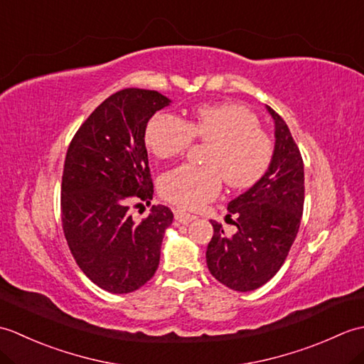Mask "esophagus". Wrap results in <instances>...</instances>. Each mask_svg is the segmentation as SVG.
<instances>
[{"mask_svg":"<svg viewBox=\"0 0 364 364\" xmlns=\"http://www.w3.org/2000/svg\"><path fill=\"white\" fill-rule=\"evenodd\" d=\"M196 215L191 214V213H186L183 210H176L175 211V220L180 222V223H189L191 220H194Z\"/></svg>","mask_w":364,"mask_h":364,"instance_id":"1","label":"esophagus"}]
</instances>
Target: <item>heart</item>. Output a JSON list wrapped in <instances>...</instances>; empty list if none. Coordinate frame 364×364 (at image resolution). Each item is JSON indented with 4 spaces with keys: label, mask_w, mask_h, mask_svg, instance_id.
<instances>
[{
    "label": "heart",
    "mask_w": 364,
    "mask_h": 364,
    "mask_svg": "<svg viewBox=\"0 0 364 364\" xmlns=\"http://www.w3.org/2000/svg\"><path fill=\"white\" fill-rule=\"evenodd\" d=\"M259 119L237 103L203 105L189 120L156 114L149 120L144 141L159 159L176 158L194 141L210 144L205 166H178L159 180V192L167 202L197 210L219 196L222 181L231 189L255 186L274 161L272 139L261 129Z\"/></svg>",
    "instance_id": "heart-1"
}]
</instances>
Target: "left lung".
Returning <instances> with one entry per match:
<instances>
[{"instance_id": "obj_1", "label": "left lung", "mask_w": 364, "mask_h": 364, "mask_svg": "<svg viewBox=\"0 0 364 364\" xmlns=\"http://www.w3.org/2000/svg\"><path fill=\"white\" fill-rule=\"evenodd\" d=\"M267 111L275 120L272 164L261 181L230 202L227 218H236V233L227 236L211 220L214 235L206 249L213 277L239 292L259 288L280 270L304 213V159L284 120L270 106Z\"/></svg>"}]
</instances>
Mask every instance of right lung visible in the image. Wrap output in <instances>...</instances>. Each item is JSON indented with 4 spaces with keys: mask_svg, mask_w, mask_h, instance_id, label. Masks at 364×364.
I'll list each match as a JSON object with an SVG mask.
<instances>
[{
    "mask_svg": "<svg viewBox=\"0 0 364 364\" xmlns=\"http://www.w3.org/2000/svg\"><path fill=\"white\" fill-rule=\"evenodd\" d=\"M168 105L156 90L123 89L107 97L76 131L65 154L60 219L76 264L100 288L127 294L141 288L159 264L168 206H153L136 223L133 203H150L153 181L144 131Z\"/></svg>",
    "mask_w": 364,
    "mask_h": 364,
    "instance_id": "add662e5",
    "label": "right lung"
}]
</instances>
